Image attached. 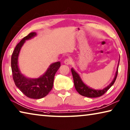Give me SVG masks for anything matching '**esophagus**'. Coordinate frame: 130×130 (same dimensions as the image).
Here are the masks:
<instances>
[{"mask_svg":"<svg viewBox=\"0 0 130 130\" xmlns=\"http://www.w3.org/2000/svg\"><path fill=\"white\" fill-rule=\"evenodd\" d=\"M64 63L66 65H71L72 63V60L70 58H67L64 61Z\"/></svg>","mask_w":130,"mask_h":130,"instance_id":"34e87169","label":"esophagus"}]
</instances>
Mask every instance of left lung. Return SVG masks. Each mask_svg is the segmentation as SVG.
Segmentation results:
<instances>
[{
	"mask_svg": "<svg viewBox=\"0 0 130 130\" xmlns=\"http://www.w3.org/2000/svg\"><path fill=\"white\" fill-rule=\"evenodd\" d=\"M119 65V64H118V67L117 69V71H116V73L115 77V78H114L113 80L112 81V82L108 85V86L106 87V88H104L102 90H99L92 89V88H90L88 86H86V85L82 82V80H81L79 75L74 71V69L72 68L71 69L72 74V76H73L75 88L76 89V91L80 94V95L84 96L85 97H88V98H98V97H100L102 95H103V94L107 92V91L110 88H111L112 85L114 84V83L115 82L116 79L117 78V74H118Z\"/></svg>",
	"mask_w": 130,
	"mask_h": 130,
	"instance_id": "obj_1",
	"label": "left lung"
}]
</instances>
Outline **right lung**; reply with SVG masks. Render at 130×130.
Wrapping results in <instances>:
<instances>
[{
  "mask_svg": "<svg viewBox=\"0 0 130 130\" xmlns=\"http://www.w3.org/2000/svg\"><path fill=\"white\" fill-rule=\"evenodd\" d=\"M35 32H30L17 44L11 58V67L13 80L17 88L29 98L38 99L49 93L53 87L54 76L61 66L60 62L51 64L44 74L37 79H29L21 73L18 67V56L21 48L26 40L33 37Z\"/></svg>",
  "mask_w": 130,
  "mask_h": 130,
  "instance_id": "right-lung-1",
  "label": "right lung"
}]
</instances>
